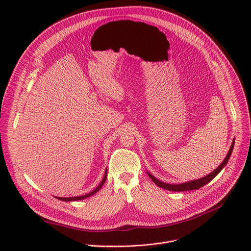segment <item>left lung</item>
<instances>
[{"label": "left lung", "instance_id": "8db88e82", "mask_svg": "<svg viewBox=\"0 0 251 251\" xmlns=\"http://www.w3.org/2000/svg\"><path fill=\"white\" fill-rule=\"evenodd\" d=\"M233 146H234V140L232 142V144L230 146V149L226 157V159L224 160V162L214 170L212 173H210L209 175L201 177V178H199V180H196V181H191V182H188V183H184V184H181V185H171V184H166V183H163L161 181H159L158 178H156L154 176H152L151 174L148 173L149 176L151 180L160 188H163L165 190H168V191H172V192H186V191H192V190H199L200 188L203 187L204 185H206L207 183H209L212 178L216 176L223 169L224 167L227 164L229 158H230V155H231V152L233 150Z\"/></svg>", "mask_w": 251, "mask_h": 251}]
</instances>
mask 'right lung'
<instances>
[{"mask_svg": "<svg viewBox=\"0 0 251 251\" xmlns=\"http://www.w3.org/2000/svg\"><path fill=\"white\" fill-rule=\"evenodd\" d=\"M106 177H107V171H105V174H104V176H103V180H102V182L100 183V185L93 191V192H91V193H89V194H87V195H84V196H81V197H73V198H57L58 200H60V201H80V200H84V199H86V198H89V197H91L92 195H94L95 193H97L100 189H101V187L104 185V183H105V181H106Z\"/></svg>", "mask_w": 251, "mask_h": 251, "instance_id": "right-lung-1", "label": "right lung"}]
</instances>
